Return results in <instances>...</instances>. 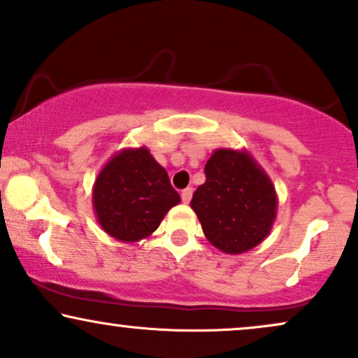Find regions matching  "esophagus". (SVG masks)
<instances>
[{
	"label": "esophagus",
	"instance_id": "esophagus-1",
	"mask_svg": "<svg viewBox=\"0 0 358 358\" xmlns=\"http://www.w3.org/2000/svg\"><path fill=\"white\" fill-rule=\"evenodd\" d=\"M192 195H193V188H185V190L182 192V200H183V203H190Z\"/></svg>",
	"mask_w": 358,
	"mask_h": 358
}]
</instances>
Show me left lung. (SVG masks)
Returning <instances> with one entry per match:
<instances>
[{"label":"left lung","instance_id":"8db88e82","mask_svg":"<svg viewBox=\"0 0 358 358\" xmlns=\"http://www.w3.org/2000/svg\"><path fill=\"white\" fill-rule=\"evenodd\" d=\"M205 175L190 206L206 240L228 255L264 242L277 218L278 196L255 158L247 150L218 148L206 162Z\"/></svg>","mask_w":358,"mask_h":358}]
</instances>
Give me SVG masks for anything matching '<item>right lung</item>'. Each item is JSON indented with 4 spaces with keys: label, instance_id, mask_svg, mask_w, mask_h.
Listing matches in <instances>:
<instances>
[{
    "label": "right lung",
    "instance_id": "1",
    "mask_svg": "<svg viewBox=\"0 0 358 358\" xmlns=\"http://www.w3.org/2000/svg\"><path fill=\"white\" fill-rule=\"evenodd\" d=\"M180 201L166 170L146 146L115 153L93 185L98 223L111 238L123 243L140 242L152 235Z\"/></svg>",
    "mask_w": 358,
    "mask_h": 358
}]
</instances>
